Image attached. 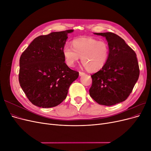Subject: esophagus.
I'll return each mask as SVG.
<instances>
[{
  "label": "esophagus",
  "instance_id": "34e87169",
  "mask_svg": "<svg viewBox=\"0 0 151 151\" xmlns=\"http://www.w3.org/2000/svg\"><path fill=\"white\" fill-rule=\"evenodd\" d=\"M79 76H84V75H85V73H84V72H81V71H79Z\"/></svg>",
  "mask_w": 151,
  "mask_h": 151
}]
</instances>
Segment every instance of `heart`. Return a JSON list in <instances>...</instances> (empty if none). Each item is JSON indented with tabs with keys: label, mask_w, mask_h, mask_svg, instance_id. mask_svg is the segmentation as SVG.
<instances>
[{
	"label": "heart",
	"mask_w": 151,
	"mask_h": 151,
	"mask_svg": "<svg viewBox=\"0 0 151 151\" xmlns=\"http://www.w3.org/2000/svg\"><path fill=\"white\" fill-rule=\"evenodd\" d=\"M72 46L66 43L62 48L65 61L69 67L74 66L81 57V63L90 72L101 70L106 64L109 48L104 41L92 37H83L73 40Z\"/></svg>",
	"instance_id": "obj_1"
}]
</instances>
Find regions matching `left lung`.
I'll return each instance as SVG.
<instances>
[{
	"instance_id": "left-lung-1",
	"label": "left lung",
	"mask_w": 151,
	"mask_h": 151,
	"mask_svg": "<svg viewBox=\"0 0 151 151\" xmlns=\"http://www.w3.org/2000/svg\"><path fill=\"white\" fill-rule=\"evenodd\" d=\"M94 34L106 38L109 54L104 67L91 75L89 94L98 104L111 106L129 96L139 77V63L135 52L119 36L111 32Z\"/></svg>"
}]
</instances>
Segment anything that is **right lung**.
Masks as SVG:
<instances>
[{
  "instance_id": "add662e5",
  "label": "right lung",
  "mask_w": 151,
  "mask_h": 151,
  "mask_svg": "<svg viewBox=\"0 0 151 151\" xmlns=\"http://www.w3.org/2000/svg\"><path fill=\"white\" fill-rule=\"evenodd\" d=\"M73 31L39 36L21 55L19 84L36 106L52 108L60 104L66 98L70 84L78 78L79 72L67 65L62 53L67 35Z\"/></svg>"
}]
</instances>
